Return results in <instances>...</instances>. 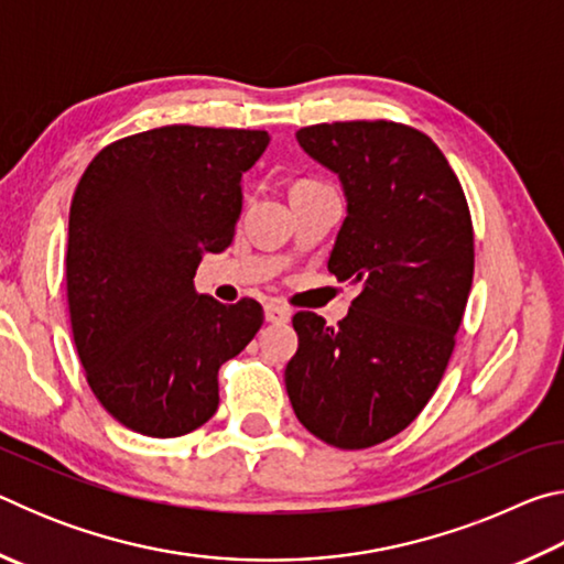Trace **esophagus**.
Returning a JSON list of instances; mask_svg holds the SVG:
<instances>
[{
  "mask_svg": "<svg viewBox=\"0 0 564 564\" xmlns=\"http://www.w3.org/2000/svg\"><path fill=\"white\" fill-rule=\"evenodd\" d=\"M291 318V311L281 303H269L265 305V321L269 323H285Z\"/></svg>",
  "mask_w": 564,
  "mask_h": 564,
  "instance_id": "34e87169",
  "label": "esophagus"
}]
</instances>
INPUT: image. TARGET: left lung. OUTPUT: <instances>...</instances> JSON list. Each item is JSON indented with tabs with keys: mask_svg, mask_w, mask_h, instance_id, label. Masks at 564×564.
Instances as JSON below:
<instances>
[{
	"mask_svg": "<svg viewBox=\"0 0 564 564\" xmlns=\"http://www.w3.org/2000/svg\"><path fill=\"white\" fill-rule=\"evenodd\" d=\"M295 139L340 178L348 216L328 271L360 293L338 328L295 313L285 390L305 431L362 451L405 431L441 383L473 285L470 208L443 151L405 123H316Z\"/></svg>",
	"mask_w": 564,
	"mask_h": 564,
	"instance_id": "1",
	"label": "left lung"
}]
</instances>
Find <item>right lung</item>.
Instances as JSON below:
<instances>
[{"instance_id": "obj_1", "label": "right lung", "mask_w": 564, "mask_h": 564, "mask_svg": "<svg viewBox=\"0 0 564 564\" xmlns=\"http://www.w3.org/2000/svg\"><path fill=\"white\" fill-rule=\"evenodd\" d=\"M265 131L174 123L101 149L69 212L66 299L89 388L129 431L178 437L218 408V368L263 323L261 303L196 293L204 253L234 241L241 176Z\"/></svg>"}]
</instances>
